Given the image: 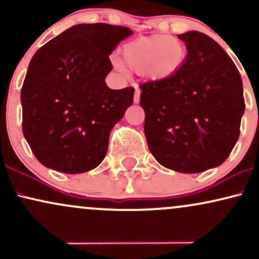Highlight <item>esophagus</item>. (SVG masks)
I'll return each instance as SVG.
<instances>
[{
  "label": "esophagus",
  "mask_w": 259,
  "mask_h": 259,
  "mask_svg": "<svg viewBox=\"0 0 259 259\" xmlns=\"http://www.w3.org/2000/svg\"><path fill=\"white\" fill-rule=\"evenodd\" d=\"M140 94H141V90L139 89V86H135V92H134V103L140 102Z\"/></svg>",
  "instance_id": "1"
}]
</instances>
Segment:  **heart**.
I'll list each match as a JSON object with an SVG mask.
<instances>
[{
  "instance_id": "heart-1",
  "label": "heart",
  "mask_w": 259,
  "mask_h": 259,
  "mask_svg": "<svg viewBox=\"0 0 259 259\" xmlns=\"http://www.w3.org/2000/svg\"><path fill=\"white\" fill-rule=\"evenodd\" d=\"M120 62L114 65L120 72L124 67L144 74L151 80H164L180 70L186 58V50L181 41L168 35L140 37L124 45L120 50Z\"/></svg>"
}]
</instances>
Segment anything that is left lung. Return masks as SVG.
<instances>
[{"mask_svg": "<svg viewBox=\"0 0 259 259\" xmlns=\"http://www.w3.org/2000/svg\"><path fill=\"white\" fill-rule=\"evenodd\" d=\"M187 57L177 74L140 85L145 135L163 167L201 173L221 165L240 136L245 112L236 65L212 37L200 31L179 35Z\"/></svg>", "mask_w": 259, "mask_h": 259, "instance_id": "obj_1", "label": "left lung"}]
</instances>
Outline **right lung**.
Wrapping results in <instances>:
<instances>
[{
	"label": "right lung",
	"mask_w": 259,
	"mask_h": 259,
	"mask_svg": "<svg viewBox=\"0 0 259 259\" xmlns=\"http://www.w3.org/2000/svg\"><path fill=\"white\" fill-rule=\"evenodd\" d=\"M129 28L78 24L38 49L26 72L20 101L23 134L45 167L67 174L96 168L109 133L133 105L134 88L112 90L108 56Z\"/></svg>",
	"instance_id": "obj_1"
}]
</instances>
